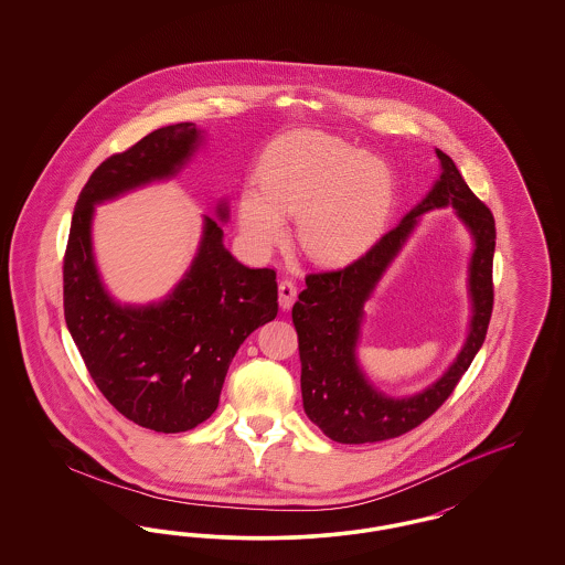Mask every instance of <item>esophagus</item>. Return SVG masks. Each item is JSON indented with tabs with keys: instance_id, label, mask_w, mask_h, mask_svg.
Listing matches in <instances>:
<instances>
[{
	"instance_id": "1",
	"label": "esophagus",
	"mask_w": 565,
	"mask_h": 565,
	"mask_svg": "<svg viewBox=\"0 0 565 565\" xmlns=\"http://www.w3.org/2000/svg\"><path fill=\"white\" fill-rule=\"evenodd\" d=\"M296 295H298V288H296L295 281H290V279L279 281V307L284 311L295 305Z\"/></svg>"
}]
</instances>
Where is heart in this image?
<instances>
[{
    "mask_svg": "<svg viewBox=\"0 0 565 565\" xmlns=\"http://www.w3.org/2000/svg\"><path fill=\"white\" fill-rule=\"evenodd\" d=\"M394 173L348 141L295 131L273 141L258 164V189L239 194V228L256 252L286 237L296 215L298 247L318 263H345L364 252L394 205Z\"/></svg>",
    "mask_w": 565,
    "mask_h": 565,
    "instance_id": "heart-1",
    "label": "heart"
}]
</instances>
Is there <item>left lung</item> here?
I'll list each match as a JSON object with an SVG mask.
<instances>
[{
    "label": "left lung",
    "instance_id": "left-lung-1",
    "mask_svg": "<svg viewBox=\"0 0 565 565\" xmlns=\"http://www.w3.org/2000/svg\"><path fill=\"white\" fill-rule=\"evenodd\" d=\"M436 157L440 161V175L422 203L345 269L307 275V288L292 307L302 366V406L307 417L334 443H379L417 428L451 396L457 381L483 345L493 309L491 267L495 222L487 205L468 189L456 162L443 150H436ZM445 206L457 210L476 242L469 266L473 305L469 337L455 364L426 391L403 399L387 397L363 375L356 362L363 305L402 250L420 215Z\"/></svg>",
    "mask_w": 565,
    "mask_h": 565
}]
</instances>
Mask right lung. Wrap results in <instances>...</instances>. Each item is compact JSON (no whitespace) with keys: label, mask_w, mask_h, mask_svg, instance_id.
Listing matches in <instances>:
<instances>
[{"label":"right lung","mask_w":565,"mask_h":565,"mask_svg":"<svg viewBox=\"0 0 565 565\" xmlns=\"http://www.w3.org/2000/svg\"><path fill=\"white\" fill-rule=\"evenodd\" d=\"M194 122L157 129L102 162L84 184L63 258L67 330L108 403L148 430L186 431L212 417L243 341L277 316L273 269H249L226 247L222 222L203 215L190 269L159 302L120 305L93 254L95 205L175 178L203 143Z\"/></svg>","instance_id":"right-lung-1"}]
</instances>
